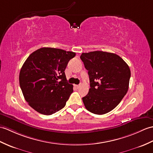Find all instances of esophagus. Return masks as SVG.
<instances>
[{
    "label": "esophagus",
    "instance_id": "esophagus-1",
    "mask_svg": "<svg viewBox=\"0 0 153 153\" xmlns=\"http://www.w3.org/2000/svg\"><path fill=\"white\" fill-rule=\"evenodd\" d=\"M75 87H76L77 88H79L81 87V85H76Z\"/></svg>",
    "mask_w": 153,
    "mask_h": 153
}]
</instances>
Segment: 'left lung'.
Instances as JSON below:
<instances>
[{"label": "left lung", "instance_id": "1", "mask_svg": "<svg viewBox=\"0 0 153 153\" xmlns=\"http://www.w3.org/2000/svg\"><path fill=\"white\" fill-rule=\"evenodd\" d=\"M80 58L90 80L88 93L82 98L85 108L97 115L111 111L128 89L131 75L128 65L115 53L101 51L83 53Z\"/></svg>", "mask_w": 153, "mask_h": 153}]
</instances>
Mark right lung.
Instances as JSON below:
<instances>
[{
  "instance_id": "1",
  "label": "right lung",
  "mask_w": 153,
  "mask_h": 153,
  "mask_svg": "<svg viewBox=\"0 0 153 153\" xmlns=\"http://www.w3.org/2000/svg\"><path fill=\"white\" fill-rule=\"evenodd\" d=\"M76 53L42 48L32 53L19 73V85L25 100L41 114L50 115L65 107L73 93L65 70Z\"/></svg>"
}]
</instances>
